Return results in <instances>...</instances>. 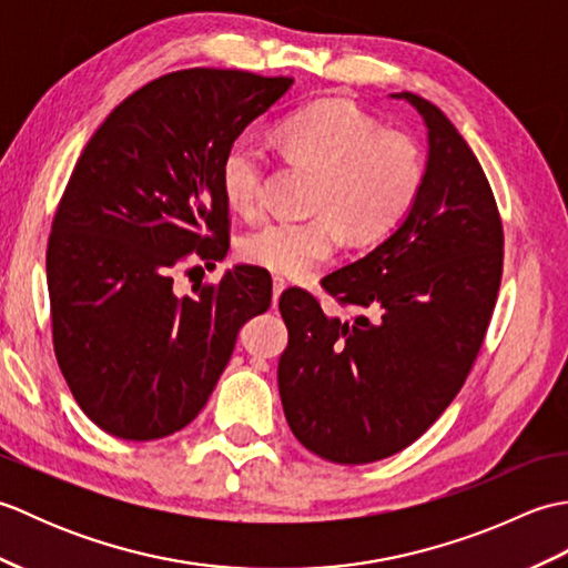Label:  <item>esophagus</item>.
<instances>
[{
  "mask_svg": "<svg viewBox=\"0 0 568 568\" xmlns=\"http://www.w3.org/2000/svg\"><path fill=\"white\" fill-rule=\"evenodd\" d=\"M285 287H287V283L283 281V277H273V303L275 305H277V300H281Z\"/></svg>",
  "mask_w": 568,
  "mask_h": 568,
  "instance_id": "34e87169",
  "label": "esophagus"
}]
</instances>
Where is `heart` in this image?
Listing matches in <instances>:
<instances>
[{"label": "heart", "mask_w": 568, "mask_h": 568, "mask_svg": "<svg viewBox=\"0 0 568 568\" xmlns=\"http://www.w3.org/2000/svg\"><path fill=\"white\" fill-rule=\"evenodd\" d=\"M277 146L295 163L317 171L312 220H271L241 241V256L261 268L305 277L329 263L344 232L373 241L403 220L422 185L425 163L417 143L403 131L376 126L354 104L320 100L293 112L275 131ZM268 151L241 134L222 161L229 207L253 216L263 210Z\"/></svg>", "instance_id": "heart-1"}]
</instances>
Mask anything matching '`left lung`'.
I'll return each mask as SVG.
<instances>
[{
	"instance_id": "obj_1",
	"label": "left lung",
	"mask_w": 568,
	"mask_h": 568,
	"mask_svg": "<svg viewBox=\"0 0 568 568\" xmlns=\"http://www.w3.org/2000/svg\"><path fill=\"white\" fill-rule=\"evenodd\" d=\"M427 165L395 232L322 281L356 315L281 295L287 348L277 388L297 442L334 464H371L422 437L462 390L503 275V224L488 178L439 106L413 92Z\"/></svg>"
}]
</instances>
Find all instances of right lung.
<instances>
[{"label":"right lung","instance_id":"add662e5","mask_svg":"<svg viewBox=\"0 0 568 568\" xmlns=\"http://www.w3.org/2000/svg\"><path fill=\"white\" fill-rule=\"evenodd\" d=\"M293 82L178 70L126 98L80 153L45 253L53 346L82 413L119 439L187 427L239 329L271 307V275L256 265L185 297L173 271L226 256L224 153Z\"/></svg>","mask_w":568,"mask_h":568}]
</instances>
